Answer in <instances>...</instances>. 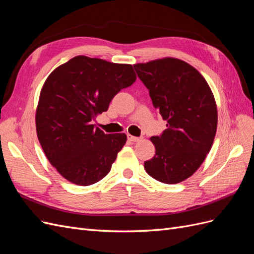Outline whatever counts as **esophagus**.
Returning <instances> with one entry per match:
<instances>
[{"label":"esophagus","mask_w":254,"mask_h":254,"mask_svg":"<svg viewBox=\"0 0 254 254\" xmlns=\"http://www.w3.org/2000/svg\"><path fill=\"white\" fill-rule=\"evenodd\" d=\"M128 140L130 141V142H140L142 139L141 137H136V136H133V135H131V134H128Z\"/></svg>","instance_id":"obj_1"}]
</instances>
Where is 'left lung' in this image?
Returning <instances> with one entry per match:
<instances>
[{"label":"left lung","mask_w":254,"mask_h":254,"mask_svg":"<svg viewBox=\"0 0 254 254\" xmlns=\"http://www.w3.org/2000/svg\"><path fill=\"white\" fill-rule=\"evenodd\" d=\"M149 90L152 105L167 122L163 133L151 136L156 155L144 168L153 179L176 184L190 178L210 152L217 129L213 92L194 66L165 57L133 64Z\"/></svg>","instance_id":"left-lung-1"}]
</instances>
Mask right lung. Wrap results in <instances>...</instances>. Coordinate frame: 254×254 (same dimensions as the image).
Here are the masks:
<instances>
[{
    "label": "right lung",
    "mask_w": 254,
    "mask_h": 254,
    "mask_svg": "<svg viewBox=\"0 0 254 254\" xmlns=\"http://www.w3.org/2000/svg\"><path fill=\"white\" fill-rule=\"evenodd\" d=\"M135 79L131 64L87 56H76L49 75L37 106L36 130L45 156L64 179L87 187L108 175L127 135L106 134L92 121Z\"/></svg>",
    "instance_id": "add662e5"
}]
</instances>
